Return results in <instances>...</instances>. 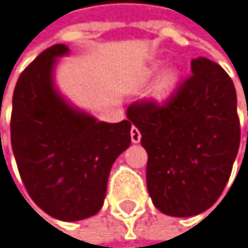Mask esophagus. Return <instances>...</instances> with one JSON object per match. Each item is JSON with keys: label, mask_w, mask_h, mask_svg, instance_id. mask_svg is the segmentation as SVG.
Here are the masks:
<instances>
[{"label": "esophagus", "mask_w": 248, "mask_h": 248, "mask_svg": "<svg viewBox=\"0 0 248 248\" xmlns=\"http://www.w3.org/2000/svg\"><path fill=\"white\" fill-rule=\"evenodd\" d=\"M131 140H132L134 144H138V142L141 141V132H140L138 128H135V126L131 128Z\"/></svg>", "instance_id": "esophagus-1"}]
</instances>
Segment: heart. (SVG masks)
Returning <instances> with one entry per match:
<instances>
[{
    "instance_id": "obj_1",
    "label": "heart",
    "mask_w": 248,
    "mask_h": 248,
    "mask_svg": "<svg viewBox=\"0 0 248 248\" xmlns=\"http://www.w3.org/2000/svg\"><path fill=\"white\" fill-rule=\"evenodd\" d=\"M176 83V73L173 70H168L162 75L160 80H158L157 86H155V91L154 95L157 98H165L169 95V93L173 90V86Z\"/></svg>"
}]
</instances>
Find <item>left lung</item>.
<instances>
[{"label":"left lung","instance_id":"1","mask_svg":"<svg viewBox=\"0 0 248 248\" xmlns=\"http://www.w3.org/2000/svg\"><path fill=\"white\" fill-rule=\"evenodd\" d=\"M191 73L163 101L132 103L128 119L147 150V188L165 215L188 217L210 209L231 176L240 148L235 86L209 59L191 60Z\"/></svg>","mask_w":248,"mask_h":248}]
</instances>
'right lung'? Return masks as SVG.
<instances>
[{
  "mask_svg": "<svg viewBox=\"0 0 248 248\" xmlns=\"http://www.w3.org/2000/svg\"><path fill=\"white\" fill-rule=\"evenodd\" d=\"M52 45L22 72L13 94L11 147L33 203L60 220H82L103 207L110 169L131 145V120L97 122L75 110L56 91Z\"/></svg>",
  "mask_w": 248,
  "mask_h": 248,
  "instance_id": "1",
  "label": "right lung"
}]
</instances>
